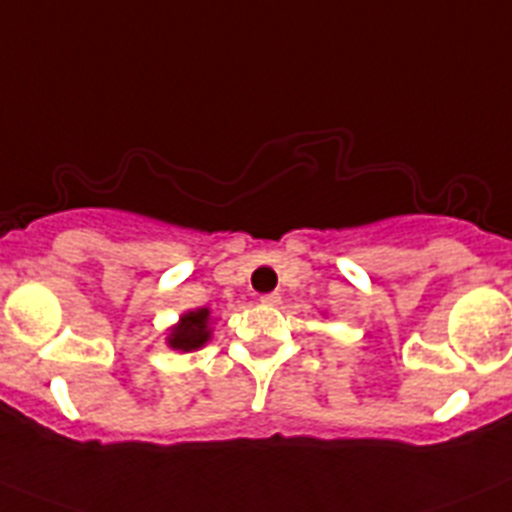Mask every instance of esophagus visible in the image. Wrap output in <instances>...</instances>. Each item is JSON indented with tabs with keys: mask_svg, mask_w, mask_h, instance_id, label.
<instances>
[{
	"mask_svg": "<svg viewBox=\"0 0 512 512\" xmlns=\"http://www.w3.org/2000/svg\"><path fill=\"white\" fill-rule=\"evenodd\" d=\"M260 301L265 306H278L281 304V293L278 291H273V293H265V296H260Z\"/></svg>",
	"mask_w": 512,
	"mask_h": 512,
	"instance_id": "obj_1",
	"label": "esophagus"
}]
</instances>
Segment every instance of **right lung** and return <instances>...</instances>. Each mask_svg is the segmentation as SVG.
<instances>
[{
	"label": "right lung",
	"mask_w": 512,
	"mask_h": 512,
	"mask_svg": "<svg viewBox=\"0 0 512 512\" xmlns=\"http://www.w3.org/2000/svg\"><path fill=\"white\" fill-rule=\"evenodd\" d=\"M211 311L208 309H195L182 314L180 322L172 327L167 345L172 350H182V353H193V350L203 348L211 340Z\"/></svg>",
	"instance_id": "add662e5"
}]
</instances>
